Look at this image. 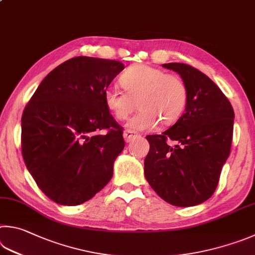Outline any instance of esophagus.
Returning a JSON list of instances; mask_svg holds the SVG:
<instances>
[{
    "label": "esophagus",
    "mask_w": 255,
    "mask_h": 255,
    "mask_svg": "<svg viewBox=\"0 0 255 255\" xmlns=\"http://www.w3.org/2000/svg\"><path fill=\"white\" fill-rule=\"evenodd\" d=\"M135 136H136V133H135V131H132V130H125L124 131V138H125V141H126V142H129L131 139H133Z\"/></svg>",
    "instance_id": "obj_1"
}]
</instances>
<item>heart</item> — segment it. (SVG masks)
Here are the masks:
<instances>
[{
  "label": "heart",
  "mask_w": 255,
  "mask_h": 255,
  "mask_svg": "<svg viewBox=\"0 0 255 255\" xmlns=\"http://www.w3.org/2000/svg\"><path fill=\"white\" fill-rule=\"evenodd\" d=\"M125 91L110 87L105 91V104L116 119L125 120L136 108L139 112L128 122L135 130H148L160 122L168 126L177 122L186 108L188 88L182 77L159 68L137 64L120 77Z\"/></svg>",
  "instance_id": "b5f03b06"
}]
</instances>
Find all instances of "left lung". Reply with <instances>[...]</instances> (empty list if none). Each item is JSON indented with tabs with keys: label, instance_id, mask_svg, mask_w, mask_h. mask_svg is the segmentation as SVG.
<instances>
[{
	"label": "left lung",
	"instance_id": "8db88e82",
	"mask_svg": "<svg viewBox=\"0 0 255 255\" xmlns=\"http://www.w3.org/2000/svg\"><path fill=\"white\" fill-rule=\"evenodd\" d=\"M163 67L185 80L188 100L177 123L161 135L146 136L150 148L145 177L169 204L198 205L214 194L230 155L234 110L220 88L196 68L176 62Z\"/></svg>",
	"mask_w": 255,
	"mask_h": 255
}]
</instances>
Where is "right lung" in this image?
Listing matches in <instances>:
<instances>
[{
  "instance_id": "right-lung-1",
  "label": "right lung",
  "mask_w": 255,
  "mask_h": 255,
  "mask_svg": "<svg viewBox=\"0 0 255 255\" xmlns=\"http://www.w3.org/2000/svg\"><path fill=\"white\" fill-rule=\"evenodd\" d=\"M123 70L116 60L72 58L44 78L23 110V160L38 187L60 205L89 201L113 177L124 128L104 96Z\"/></svg>"
}]
</instances>
